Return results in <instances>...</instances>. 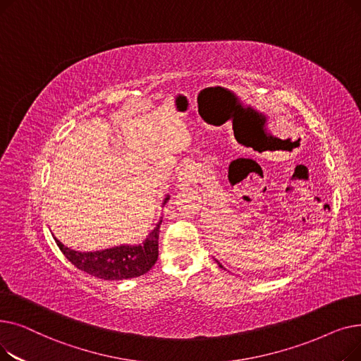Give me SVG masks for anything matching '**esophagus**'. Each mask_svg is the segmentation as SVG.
<instances>
[{
  "label": "esophagus",
  "instance_id": "1",
  "mask_svg": "<svg viewBox=\"0 0 361 361\" xmlns=\"http://www.w3.org/2000/svg\"><path fill=\"white\" fill-rule=\"evenodd\" d=\"M195 174H196V168L195 165H185L180 173H178V177H177V183H178V187H185L190 184L195 178Z\"/></svg>",
  "mask_w": 361,
  "mask_h": 361
}]
</instances>
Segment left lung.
Here are the masks:
<instances>
[{
    "label": "left lung",
    "instance_id": "1",
    "mask_svg": "<svg viewBox=\"0 0 361 361\" xmlns=\"http://www.w3.org/2000/svg\"><path fill=\"white\" fill-rule=\"evenodd\" d=\"M216 263H218V264H219V268H222V269H224V267H222V264H221V263H219V262H218V260H216Z\"/></svg>",
    "mask_w": 361,
    "mask_h": 361
}]
</instances>
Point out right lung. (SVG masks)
I'll list each match as a JSON object with an SVG mask.
<instances>
[{
	"mask_svg": "<svg viewBox=\"0 0 361 361\" xmlns=\"http://www.w3.org/2000/svg\"><path fill=\"white\" fill-rule=\"evenodd\" d=\"M169 200V195L165 196L162 206ZM162 218L157 224L142 244H121L97 252H75L71 250L55 238L63 255L74 264L75 268L99 279L106 281H124L140 276L154 267L158 259V238Z\"/></svg>",
	"mask_w": 361,
	"mask_h": 361,
	"instance_id": "1",
	"label": "right lung"
}]
</instances>
